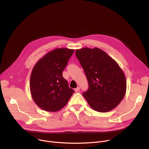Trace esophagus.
I'll use <instances>...</instances> for the list:
<instances>
[{
  "instance_id": "1",
  "label": "esophagus",
  "mask_w": 149,
  "mask_h": 149,
  "mask_svg": "<svg viewBox=\"0 0 149 149\" xmlns=\"http://www.w3.org/2000/svg\"><path fill=\"white\" fill-rule=\"evenodd\" d=\"M80 87H77V88H75V89H74V91H75V92H78V91H80Z\"/></svg>"
}]
</instances>
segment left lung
<instances>
[{"label":"left lung","instance_id":"left-lung-1","mask_svg":"<svg viewBox=\"0 0 149 149\" xmlns=\"http://www.w3.org/2000/svg\"><path fill=\"white\" fill-rule=\"evenodd\" d=\"M75 54L85 72L89 89L83 93L90 107L107 112L118 106L126 92V79L117 62L98 48H83Z\"/></svg>","mask_w":149,"mask_h":149}]
</instances>
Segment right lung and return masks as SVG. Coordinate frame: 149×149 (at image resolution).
<instances>
[{"mask_svg":"<svg viewBox=\"0 0 149 149\" xmlns=\"http://www.w3.org/2000/svg\"><path fill=\"white\" fill-rule=\"evenodd\" d=\"M74 49L60 48L46 53L34 65L29 87L34 103L47 112L63 108L74 91L70 88L62 73Z\"/></svg>","mask_w":149,"mask_h":149,"instance_id":"obj_1","label":"right lung"}]
</instances>
